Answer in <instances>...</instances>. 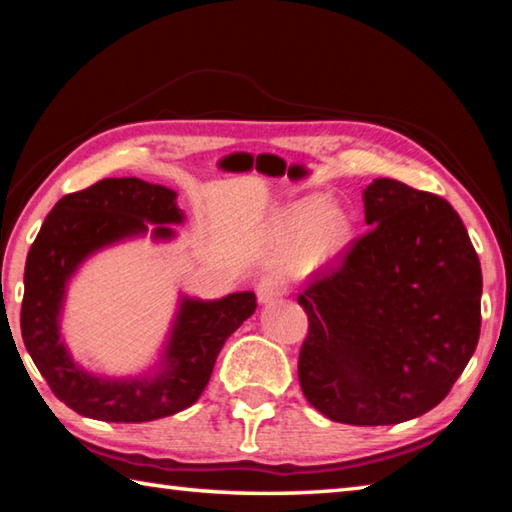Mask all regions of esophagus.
Segmentation results:
<instances>
[{
    "label": "esophagus",
    "mask_w": 512,
    "mask_h": 512,
    "mask_svg": "<svg viewBox=\"0 0 512 512\" xmlns=\"http://www.w3.org/2000/svg\"><path fill=\"white\" fill-rule=\"evenodd\" d=\"M284 293H287L284 284L273 275H266L257 282V300L259 302H273L280 296H284Z\"/></svg>",
    "instance_id": "1"
}]
</instances>
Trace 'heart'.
<instances>
[{
    "mask_svg": "<svg viewBox=\"0 0 512 512\" xmlns=\"http://www.w3.org/2000/svg\"><path fill=\"white\" fill-rule=\"evenodd\" d=\"M282 235L287 239L300 237L298 257L302 264L320 266L341 250L348 237V221L334 207H325L316 198H307L291 205L284 214Z\"/></svg>",
    "mask_w": 512,
    "mask_h": 512,
    "instance_id": "1",
    "label": "heart"
}]
</instances>
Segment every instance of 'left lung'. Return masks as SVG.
<instances>
[{"label": "left lung", "mask_w": 512, "mask_h": 512, "mask_svg": "<svg viewBox=\"0 0 512 512\" xmlns=\"http://www.w3.org/2000/svg\"><path fill=\"white\" fill-rule=\"evenodd\" d=\"M370 230L314 275L298 379L329 420H413L452 391L481 332V264L445 198L377 178L363 192Z\"/></svg>", "instance_id": "left-lung-1"}]
</instances>
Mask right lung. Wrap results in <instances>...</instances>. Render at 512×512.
<instances>
[{
	"label": "right lung",
	"instance_id": "add662e5",
	"mask_svg": "<svg viewBox=\"0 0 512 512\" xmlns=\"http://www.w3.org/2000/svg\"><path fill=\"white\" fill-rule=\"evenodd\" d=\"M176 192L140 178H103L83 192L60 198L47 214L24 266L22 339L40 375L60 402L85 418L149 422L192 406L212 377L228 336L255 314L253 291L221 300L183 298L162 370L153 377L103 379L76 366L60 341L65 287L92 253L121 239L144 235L171 239L169 223H183Z\"/></svg>",
	"mask_w": 512,
	"mask_h": 512
}]
</instances>
